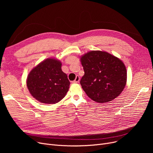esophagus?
Listing matches in <instances>:
<instances>
[{
	"label": "esophagus",
	"mask_w": 153,
	"mask_h": 153,
	"mask_svg": "<svg viewBox=\"0 0 153 153\" xmlns=\"http://www.w3.org/2000/svg\"><path fill=\"white\" fill-rule=\"evenodd\" d=\"M79 81H80V77H79V76H77L75 80L73 81V82L74 83H78L79 82Z\"/></svg>",
	"instance_id": "obj_1"
}]
</instances>
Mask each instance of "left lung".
<instances>
[{
  "label": "left lung",
  "mask_w": 153,
  "mask_h": 153,
  "mask_svg": "<svg viewBox=\"0 0 153 153\" xmlns=\"http://www.w3.org/2000/svg\"><path fill=\"white\" fill-rule=\"evenodd\" d=\"M84 71L80 83L88 97L98 103L113 100L122 93L127 79L124 63L111 54L91 51L81 57Z\"/></svg>",
  "instance_id": "left-lung-1"
}]
</instances>
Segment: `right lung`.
<instances>
[{"instance_id": "1", "label": "right lung", "mask_w": 153, "mask_h": 153, "mask_svg": "<svg viewBox=\"0 0 153 153\" xmlns=\"http://www.w3.org/2000/svg\"><path fill=\"white\" fill-rule=\"evenodd\" d=\"M60 61L48 58L32 69L27 85L33 97L43 103L54 104L61 100L68 92L70 82L61 69Z\"/></svg>"}]
</instances>
